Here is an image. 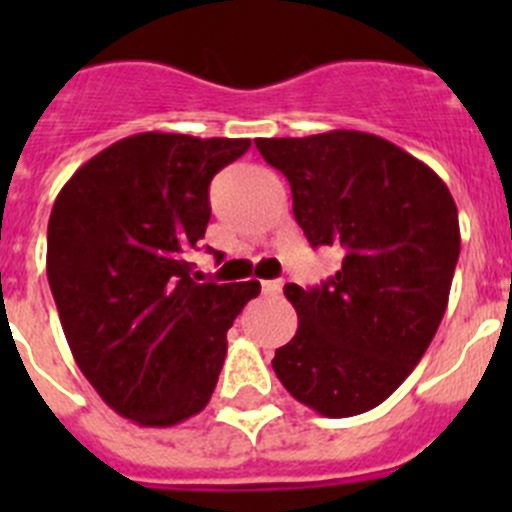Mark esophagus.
I'll list each match as a JSON object with an SVG mask.
<instances>
[{"mask_svg":"<svg viewBox=\"0 0 512 512\" xmlns=\"http://www.w3.org/2000/svg\"><path fill=\"white\" fill-rule=\"evenodd\" d=\"M262 292H265V294H280L282 292V280L262 282Z\"/></svg>","mask_w":512,"mask_h":512,"instance_id":"34e87169","label":"esophagus"}]
</instances>
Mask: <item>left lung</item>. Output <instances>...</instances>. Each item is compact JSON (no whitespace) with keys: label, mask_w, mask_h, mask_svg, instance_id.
<instances>
[{"label":"left lung","mask_w":512,"mask_h":512,"mask_svg":"<svg viewBox=\"0 0 512 512\" xmlns=\"http://www.w3.org/2000/svg\"><path fill=\"white\" fill-rule=\"evenodd\" d=\"M255 146L289 180L309 245L342 252L322 287H285L299 327L272 369L317 414H364L404 384L448 307L461 252L451 190L374 133L337 128Z\"/></svg>","instance_id":"8db88e82"}]
</instances>
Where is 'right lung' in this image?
Wrapping results in <instances>:
<instances>
[{
	"instance_id": "1",
	"label": "right lung",
	"mask_w": 512,
	"mask_h": 512,
	"mask_svg": "<svg viewBox=\"0 0 512 512\" xmlns=\"http://www.w3.org/2000/svg\"><path fill=\"white\" fill-rule=\"evenodd\" d=\"M247 138L136 133L86 160L56 195L46 275L76 364L116 414L168 428L218 384L227 329L260 282H195L210 180Z\"/></svg>"
}]
</instances>
